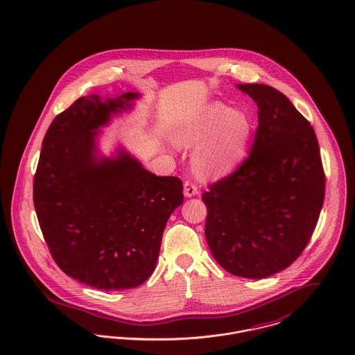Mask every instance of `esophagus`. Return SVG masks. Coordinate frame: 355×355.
<instances>
[{
	"label": "esophagus",
	"mask_w": 355,
	"mask_h": 355,
	"mask_svg": "<svg viewBox=\"0 0 355 355\" xmlns=\"http://www.w3.org/2000/svg\"><path fill=\"white\" fill-rule=\"evenodd\" d=\"M198 187H196V184L195 183H192V182H189V180H186L184 182V195L187 196V198H192V196H195V195H198Z\"/></svg>",
	"instance_id": "1"
}]
</instances>
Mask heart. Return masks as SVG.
<instances>
[{"label":"heart","instance_id":"1","mask_svg":"<svg viewBox=\"0 0 355 355\" xmlns=\"http://www.w3.org/2000/svg\"><path fill=\"white\" fill-rule=\"evenodd\" d=\"M254 129V119L245 110L214 103L178 132L176 141L199 145L193 153V168L200 178H220L243 160Z\"/></svg>","mask_w":355,"mask_h":355}]
</instances>
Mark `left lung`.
Listing matches in <instances>:
<instances>
[{"label":"left lung","mask_w":355,"mask_h":355,"mask_svg":"<svg viewBox=\"0 0 355 355\" xmlns=\"http://www.w3.org/2000/svg\"><path fill=\"white\" fill-rule=\"evenodd\" d=\"M259 107L249 156L209 186L205 236L216 262L246 279L272 276L303 253L324 200L320 149L308 119L279 90L236 86Z\"/></svg>","instance_id":"1"}]
</instances>
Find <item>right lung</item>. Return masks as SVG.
Segmentation results:
<instances>
[{
	"label": "right lung",
	"instance_id": "1",
	"mask_svg": "<svg viewBox=\"0 0 355 355\" xmlns=\"http://www.w3.org/2000/svg\"><path fill=\"white\" fill-rule=\"evenodd\" d=\"M135 93L78 98L48 128L33 203L56 265L103 291L136 288L153 273L171 214L183 203L176 176H156L128 152L98 159L95 137Z\"/></svg>",
	"mask_w": 355,
	"mask_h": 355
}]
</instances>
